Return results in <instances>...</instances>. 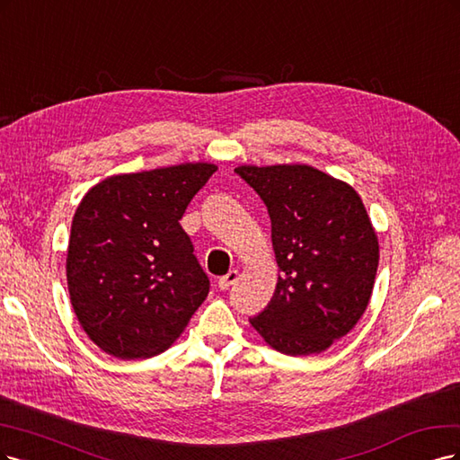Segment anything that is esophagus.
<instances>
[{
  "mask_svg": "<svg viewBox=\"0 0 460 460\" xmlns=\"http://www.w3.org/2000/svg\"><path fill=\"white\" fill-rule=\"evenodd\" d=\"M236 279H239V271L231 270L226 277H221V279L217 280V287H219L221 290H227L229 287H233V285L236 283Z\"/></svg>",
  "mask_w": 460,
  "mask_h": 460,
  "instance_id": "obj_1",
  "label": "esophagus"
}]
</instances>
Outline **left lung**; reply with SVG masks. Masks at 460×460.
Here are the masks:
<instances>
[{
    "instance_id": "obj_1",
    "label": "left lung",
    "mask_w": 460,
    "mask_h": 460,
    "mask_svg": "<svg viewBox=\"0 0 460 460\" xmlns=\"http://www.w3.org/2000/svg\"><path fill=\"white\" fill-rule=\"evenodd\" d=\"M268 206L279 280L250 324L273 349H329L363 317L378 268V236L349 183L307 164L234 168Z\"/></svg>"
}]
</instances>
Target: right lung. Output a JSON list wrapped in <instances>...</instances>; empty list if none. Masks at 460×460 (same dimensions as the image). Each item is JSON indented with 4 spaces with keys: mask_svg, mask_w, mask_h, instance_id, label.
Wrapping results in <instances>:
<instances>
[{
    "mask_svg": "<svg viewBox=\"0 0 460 460\" xmlns=\"http://www.w3.org/2000/svg\"><path fill=\"white\" fill-rule=\"evenodd\" d=\"M216 170L185 162L118 173L84 195L66 250L68 294L84 332L112 358L166 351L208 296L180 219Z\"/></svg>",
    "mask_w": 460,
    "mask_h": 460,
    "instance_id": "obj_1",
    "label": "right lung"
}]
</instances>
